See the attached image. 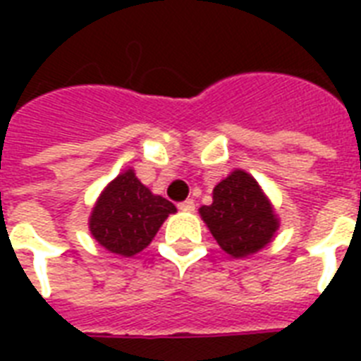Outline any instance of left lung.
I'll return each mask as SVG.
<instances>
[{"instance_id":"obj_1","label":"left lung","mask_w":361,"mask_h":361,"mask_svg":"<svg viewBox=\"0 0 361 361\" xmlns=\"http://www.w3.org/2000/svg\"><path fill=\"white\" fill-rule=\"evenodd\" d=\"M170 214H176L174 204L153 195L129 166L99 195L87 225L106 251L135 257L152 243Z\"/></svg>"}]
</instances>
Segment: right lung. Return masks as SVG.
Returning a JSON list of instances; mask_svg holds the SVG:
<instances>
[{
	"instance_id": "right-lung-1",
	"label": "right lung",
	"mask_w": 361,
	"mask_h": 361,
	"mask_svg": "<svg viewBox=\"0 0 361 361\" xmlns=\"http://www.w3.org/2000/svg\"><path fill=\"white\" fill-rule=\"evenodd\" d=\"M198 214L212 236L234 258L255 255L274 240L279 219L274 206L245 170L236 169L214 189V200Z\"/></svg>"
}]
</instances>
